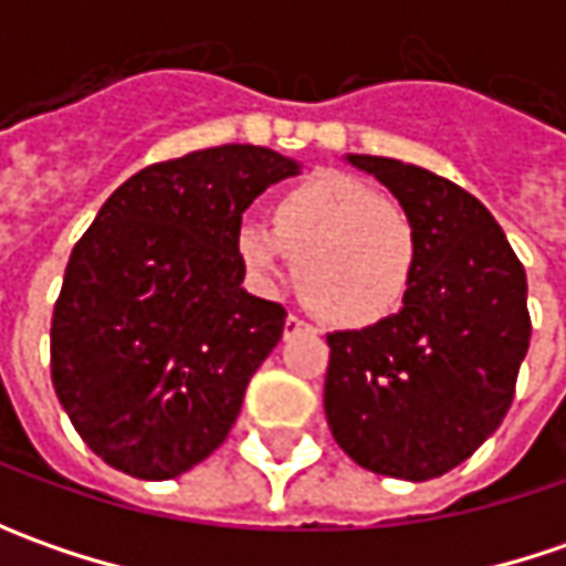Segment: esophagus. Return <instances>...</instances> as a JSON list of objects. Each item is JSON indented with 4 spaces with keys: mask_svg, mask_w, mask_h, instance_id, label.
I'll list each match as a JSON object with an SVG mask.
<instances>
[{
    "mask_svg": "<svg viewBox=\"0 0 566 566\" xmlns=\"http://www.w3.org/2000/svg\"><path fill=\"white\" fill-rule=\"evenodd\" d=\"M298 331H308V324L295 315L286 317V324H283V334H286V337H293V334H298Z\"/></svg>",
    "mask_w": 566,
    "mask_h": 566,
    "instance_id": "1",
    "label": "esophagus"
}]
</instances>
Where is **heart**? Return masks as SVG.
I'll return each instance as SVG.
<instances>
[{"label":"heart","instance_id":"b5f03b06","mask_svg":"<svg viewBox=\"0 0 566 566\" xmlns=\"http://www.w3.org/2000/svg\"><path fill=\"white\" fill-rule=\"evenodd\" d=\"M268 227L235 232V258L261 290L295 261V286L321 321L368 331L400 312L416 286V217L349 172L317 169L273 198Z\"/></svg>","mask_w":566,"mask_h":566}]
</instances>
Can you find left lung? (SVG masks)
<instances>
[{"instance_id":"1","label":"left lung","mask_w":566,"mask_h":566,"mask_svg":"<svg viewBox=\"0 0 566 566\" xmlns=\"http://www.w3.org/2000/svg\"><path fill=\"white\" fill-rule=\"evenodd\" d=\"M422 235L416 286L368 331L327 334L324 412L361 469L424 482L469 460L504 422L530 349L526 271L489 207L422 166L349 154Z\"/></svg>"}]
</instances>
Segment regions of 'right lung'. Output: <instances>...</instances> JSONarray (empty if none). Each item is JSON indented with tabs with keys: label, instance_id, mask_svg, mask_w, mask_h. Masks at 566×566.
<instances>
[{
	"label": "right lung",
	"instance_id": "1",
	"mask_svg": "<svg viewBox=\"0 0 566 566\" xmlns=\"http://www.w3.org/2000/svg\"><path fill=\"white\" fill-rule=\"evenodd\" d=\"M298 164L223 144L122 182L72 249L50 327L55 397L103 463L164 482L207 460L283 337L242 290V213Z\"/></svg>",
	"mask_w": 566,
	"mask_h": 566
}]
</instances>
